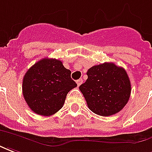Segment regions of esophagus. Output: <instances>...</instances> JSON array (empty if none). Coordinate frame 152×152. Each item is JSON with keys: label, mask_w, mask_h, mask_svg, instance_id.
Returning a JSON list of instances; mask_svg holds the SVG:
<instances>
[{"label": "esophagus", "mask_w": 152, "mask_h": 152, "mask_svg": "<svg viewBox=\"0 0 152 152\" xmlns=\"http://www.w3.org/2000/svg\"><path fill=\"white\" fill-rule=\"evenodd\" d=\"M76 83H77V84H78V86L79 87V86H80V85L83 83V79H82V78H80V79L77 80V82H76Z\"/></svg>", "instance_id": "obj_1"}]
</instances>
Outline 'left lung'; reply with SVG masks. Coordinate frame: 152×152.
Listing matches in <instances>:
<instances>
[{"label": "left lung", "instance_id": "8db88e82", "mask_svg": "<svg viewBox=\"0 0 152 152\" xmlns=\"http://www.w3.org/2000/svg\"><path fill=\"white\" fill-rule=\"evenodd\" d=\"M87 75L88 79L79 89L92 112L101 116L112 115L128 103L131 83L124 68L105 62L90 68Z\"/></svg>", "mask_w": 152, "mask_h": 152}]
</instances>
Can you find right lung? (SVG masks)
<instances>
[{
  "instance_id": "right-lung-1",
  "label": "right lung",
  "mask_w": 152,
  "mask_h": 152,
  "mask_svg": "<svg viewBox=\"0 0 152 152\" xmlns=\"http://www.w3.org/2000/svg\"><path fill=\"white\" fill-rule=\"evenodd\" d=\"M71 71L56 59L44 58L27 71L23 79V95L33 112L50 116L64 105L68 92L76 88Z\"/></svg>"
}]
</instances>
